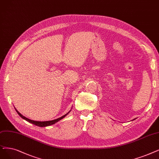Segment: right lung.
<instances>
[{
	"instance_id": "right-lung-1",
	"label": "right lung",
	"mask_w": 159,
	"mask_h": 159,
	"mask_svg": "<svg viewBox=\"0 0 159 159\" xmlns=\"http://www.w3.org/2000/svg\"><path fill=\"white\" fill-rule=\"evenodd\" d=\"M16 110L17 113L19 114V116H20L22 119H25V120H26L27 121H28V122H29V123H32V124L35 125H36V126H40V127H44V126H50V125H53V124L56 123L57 122H58L59 120H61L62 119L64 118L65 116H66L68 115V113H69L70 111L68 113H67L66 114H65V116H62V117H59V118H58V119H54V120H48V121H36V120H31V119H28V118H27V117H25V116H22L20 112H19L16 109Z\"/></svg>"
}]
</instances>
